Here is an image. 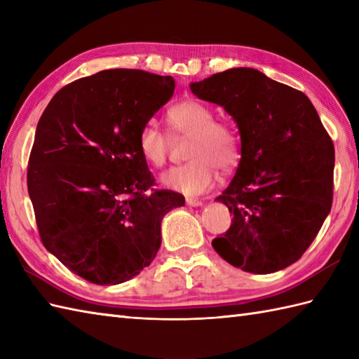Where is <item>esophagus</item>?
<instances>
[{"label": "esophagus", "instance_id": "1", "mask_svg": "<svg viewBox=\"0 0 359 359\" xmlns=\"http://www.w3.org/2000/svg\"><path fill=\"white\" fill-rule=\"evenodd\" d=\"M187 203L189 205V207H202V205H203L202 201L191 199V197H187Z\"/></svg>", "mask_w": 359, "mask_h": 359}]
</instances>
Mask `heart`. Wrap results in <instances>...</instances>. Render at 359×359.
Here are the masks:
<instances>
[{"mask_svg": "<svg viewBox=\"0 0 359 359\" xmlns=\"http://www.w3.org/2000/svg\"><path fill=\"white\" fill-rule=\"evenodd\" d=\"M168 123L175 135L189 137L187 163L172 166L162 174V184L188 196L201 194L215 185L217 168L230 171L238 165L239 142L234 129L215 120V112L199 100H184L168 109ZM137 147L144 162L160 168L166 163L171 140L154 121H147L137 137Z\"/></svg>", "mask_w": 359, "mask_h": 359, "instance_id": "b5f03b06", "label": "heart"}]
</instances>
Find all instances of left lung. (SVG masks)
<instances>
[{
	"instance_id": "left-lung-1",
	"label": "left lung",
	"mask_w": 359,
	"mask_h": 359,
	"mask_svg": "<svg viewBox=\"0 0 359 359\" xmlns=\"http://www.w3.org/2000/svg\"><path fill=\"white\" fill-rule=\"evenodd\" d=\"M191 90L222 106L241 134L239 166L216 199L233 220L212 248L248 273L294 264L333 202L334 148L315 106L301 90L251 67L212 74Z\"/></svg>"
}]
</instances>
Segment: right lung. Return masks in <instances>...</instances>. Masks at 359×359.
Returning <instances> with one entry per match:
<instances>
[{
	"label": "right lung",
	"mask_w": 359,
	"mask_h": 359,
	"mask_svg": "<svg viewBox=\"0 0 359 359\" xmlns=\"http://www.w3.org/2000/svg\"><path fill=\"white\" fill-rule=\"evenodd\" d=\"M174 79L108 69L52 97L36 125L27 189L46 250L97 285H116L148 266L160 224L185 197L154 189L137 147L140 128L170 100Z\"/></svg>",
	"instance_id": "add662e5"
}]
</instances>
